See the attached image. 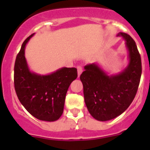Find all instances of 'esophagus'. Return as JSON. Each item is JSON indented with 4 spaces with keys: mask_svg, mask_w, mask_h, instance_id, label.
Masks as SVG:
<instances>
[{
    "mask_svg": "<svg viewBox=\"0 0 150 150\" xmlns=\"http://www.w3.org/2000/svg\"><path fill=\"white\" fill-rule=\"evenodd\" d=\"M77 73H78V76H80V74H82V72H83V67H81V66H77Z\"/></svg>",
    "mask_w": 150,
    "mask_h": 150,
    "instance_id": "34e87169",
    "label": "esophagus"
}]
</instances>
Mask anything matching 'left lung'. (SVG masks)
Masks as SVG:
<instances>
[{
    "label": "left lung",
    "mask_w": 150,
    "mask_h": 150,
    "mask_svg": "<svg viewBox=\"0 0 150 150\" xmlns=\"http://www.w3.org/2000/svg\"><path fill=\"white\" fill-rule=\"evenodd\" d=\"M128 52V64L122 72L108 75L97 64L84 67L80 75L83 94L88 112L98 121H108L126 110L134 98L142 73L141 59L134 40L120 32Z\"/></svg>",
    "instance_id": "1"
}]
</instances>
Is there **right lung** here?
<instances>
[{"instance_id":"1","label":"right lung","mask_w":150,"mask_h":150,"mask_svg":"<svg viewBox=\"0 0 150 150\" xmlns=\"http://www.w3.org/2000/svg\"><path fill=\"white\" fill-rule=\"evenodd\" d=\"M24 41L16 59L14 86L18 100L29 113L42 121L54 122L63 113L66 94L77 77L75 67H62L47 75L31 72L25 56L30 38Z\"/></svg>"}]
</instances>
